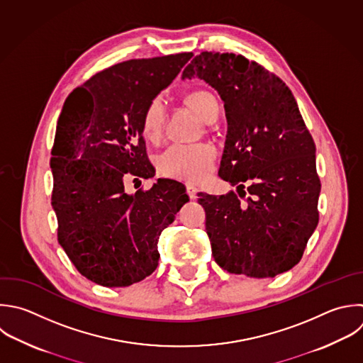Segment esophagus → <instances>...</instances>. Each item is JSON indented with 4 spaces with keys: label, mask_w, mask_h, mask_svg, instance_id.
Masks as SVG:
<instances>
[{
    "label": "esophagus",
    "mask_w": 363,
    "mask_h": 363,
    "mask_svg": "<svg viewBox=\"0 0 363 363\" xmlns=\"http://www.w3.org/2000/svg\"><path fill=\"white\" fill-rule=\"evenodd\" d=\"M186 190H187V194H189V197L191 199V200H196L197 199V187L196 186H193V184H187L186 186Z\"/></svg>",
    "instance_id": "esophagus-1"
}]
</instances>
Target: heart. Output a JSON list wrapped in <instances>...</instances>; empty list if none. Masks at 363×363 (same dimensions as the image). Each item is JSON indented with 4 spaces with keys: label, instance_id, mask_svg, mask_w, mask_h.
<instances>
[{
    "label": "heart",
    "instance_id": "obj_1",
    "mask_svg": "<svg viewBox=\"0 0 363 363\" xmlns=\"http://www.w3.org/2000/svg\"><path fill=\"white\" fill-rule=\"evenodd\" d=\"M186 102L206 123L216 121L218 104L210 92L196 91L186 98ZM164 122L166 109L163 102L160 99L152 101L142 116L143 136L149 140H157L163 132ZM214 157L216 152L208 145L174 143L162 153L159 166L166 176L186 182H200L210 174Z\"/></svg>",
    "mask_w": 363,
    "mask_h": 363
}]
</instances>
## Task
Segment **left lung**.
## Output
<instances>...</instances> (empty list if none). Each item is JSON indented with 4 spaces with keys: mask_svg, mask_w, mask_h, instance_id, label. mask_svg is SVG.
<instances>
[{
    "mask_svg": "<svg viewBox=\"0 0 363 363\" xmlns=\"http://www.w3.org/2000/svg\"><path fill=\"white\" fill-rule=\"evenodd\" d=\"M182 77L200 78L224 102L218 176L247 194L244 202L234 191L199 194L214 261L252 278L291 269L318 225L320 191L315 143L294 95L278 77L235 54L201 52Z\"/></svg>",
    "mask_w": 363,
    "mask_h": 363,
    "instance_id": "1",
    "label": "left lung"
}]
</instances>
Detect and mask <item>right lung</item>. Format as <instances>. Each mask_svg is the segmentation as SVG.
Instances as JSON below:
<instances>
[{"mask_svg":"<svg viewBox=\"0 0 363 363\" xmlns=\"http://www.w3.org/2000/svg\"><path fill=\"white\" fill-rule=\"evenodd\" d=\"M191 57L113 65L64 104L51 152L58 241L77 269L98 285L129 286L150 275L160 258V233L189 201L176 180L159 179L149 191L135 194L126 193L125 182L155 176L142 116Z\"/></svg>","mask_w":363,"mask_h":363,"instance_id":"add662e5","label":"right lung"}]
</instances>
